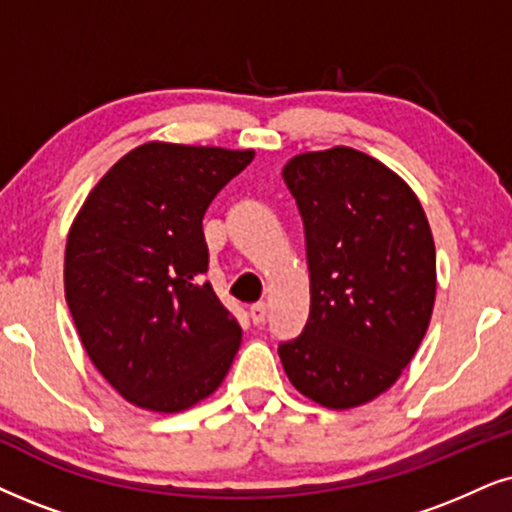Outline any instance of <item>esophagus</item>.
<instances>
[{
  "instance_id": "obj_1",
  "label": "esophagus",
  "mask_w": 512,
  "mask_h": 512,
  "mask_svg": "<svg viewBox=\"0 0 512 512\" xmlns=\"http://www.w3.org/2000/svg\"><path fill=\"white\" fill-rule=\"evenodd\" d=\"M250 319H252V323H255V326H262V323L267 321V304H264V302L252 304V307H250Z\"/></svg>"
}]
</instances>
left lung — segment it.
Segmentation results:
<instances>
[{
    "label": "left lung",
    "mask_w": 512,
    "mask_h": 512,
    "mask_svg": "<svg viewBox=\"0 0 512 512\" xmlns=\"http://www.w3.org/2000/svg\"><path fill=\"white\" fill-rule=\"evenodd\" d=\"M283 179L304 222L312 304L278 357L304 397L352 409L397 383L430 326L428 217L404 179L347 146L295 155Z\"/></svg>",
    "instance_id": "1"
}]
</instances>
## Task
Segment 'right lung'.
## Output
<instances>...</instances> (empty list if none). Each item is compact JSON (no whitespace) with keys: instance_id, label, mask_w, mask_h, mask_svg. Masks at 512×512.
<instances>
[{"instance_id":"1","label":"right lung","mask_w":512,"mask_h":512,"mask_svg":"<svg viewBox=\"0 0 512 512\" xmlns=\"http://www.w3.org/2000/svg\"><path fill=\"white\" fill-rule=\"evenodd\" d=\"M255 151L151 141L120 158L70 226L66 302L92 364L132 404L210 397L243 331L208 274L205 210Z\"/></svg>"}]
</instances>
